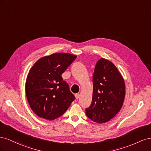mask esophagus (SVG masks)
Instances as JSON below:
<instances>
[{
  "instance_id": "34e87169",
  "label": "esophagus",
  "mask_w": 151,
  "mask_h": 151,
  "mask_svg": "<svg viewBox=\"0 0 151 151\" xmlns=\"http://www.w3.org/2000/svg\"><path fill=\"white\" fill-rule=\"evenodd\" d=\"M75 96H76V98L77 99H78L80 97V94H79V93H77V94H75Z\"/></svg>"
}]
</instances>
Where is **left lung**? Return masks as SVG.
<instances>
[{
    "label": "left lung",
    "mask_w": 151,
    "mask_h": 151,
    "mask_svg": "<svg viewBox=\"0 0 151 151\" xmlns=\"http://www.w3.org/2000/svg\"><path fill=\"white\" fill-rule=\"evenodd\" d=\"M91 106L86 114L94 122H107L121 109L125 95L124 79L112 62L103 58L96 64Z\"/></svg>",
    "instance_id": "left-lung-1"
}]
</instances>
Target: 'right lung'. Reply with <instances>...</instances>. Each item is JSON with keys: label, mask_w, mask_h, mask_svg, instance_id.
Segmentation results:
<instances>
[{"label": "right lung", "mask_w": 151, "mask_h": 151, "mask_svg": "<svg viewBox=\"0 0 151 151\" xmlns=\"http://www.w3.org/2000/svg\"><path fill=\"white\" fill-rule=\"evenodd\" d=\"M76 57L70 53H53L41 58L31 68L25 89L29 106L36 115L55 120L62 116L75 99L61 75Z\"/></svg>", "instance_id": "right-lung-1"}]
</instances>
